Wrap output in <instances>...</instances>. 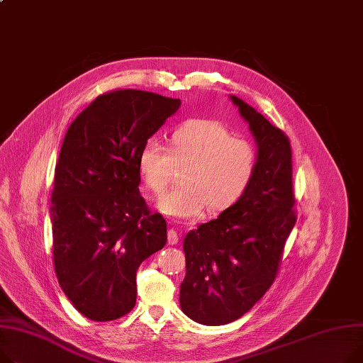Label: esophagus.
<instances>
[{"instance_id":"34e87169","label":"esophagus","mask_w":363,"mask_h":363,"mask_svg":"<svg viewBox=\"0 0 363 363\" xmlns=\"http://www.w3.org/2000/svg\"><path fill=\"white\" fill-rule=\"evenodd\" d=\"M178 240H179L178 232H177L175 229H169V230H167V242H169V245L178 244Z\"/></svg>"}]
</instances>
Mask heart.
Segmentation results:
<instances>
[{"label":"heart","mask_w":363,"mask_h":363,"mask_svg":"<svg viewBox=\"0 0 363 363\" xmlns=\"http://www.w3.org/2000/svg\"><path fill=\"white\" fill-rule=\"evenodd\" d=\"M138 174L153 194L184 171L182 186L167 191L157 208L171 217L194 220L204 211H222L235 204L251 185L257 167L255 144L213 119H188L174 130L169 150L147 141L138 155Z\"/></svg>","instance_id":"heart-1"}]
</instances>
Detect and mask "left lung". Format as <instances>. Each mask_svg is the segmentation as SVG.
<instances>
[{
	"label": "left lung",
	"mask_w": 363,
	"mask_h": 363,
	"mask_svg": "<svg viewBox=\"0 0 363 363\" xmlns=\"http://www.w3.org/2000/svg\"><path fill=\"white\" fill-rule=\"evenodd\" d=\"M232 102L257 140L258 167L242 197L184 240L179 302L204 325L240 318L269 291L298 219L291 140L242 99Z\"/></svg>",
	"instance_id": "1"
}]
</instances>
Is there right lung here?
Wrapping results in <instances>:
<instances>
[{
    "instance_id": "add662e5",
    "label": "right lung",
    "mask_w": 363,
    "mask_h": 363,
    "mask_svg": "<svg viewBox=\"0 0 363 363\" xmlns=\"http://www.w3.org/2000/svg\"><path fill=\"white\" fill-rule=\"evenodd\" d=\"M179 105L152 91L111 90L64 137L51 196L54 269L89 320L127 315L137 299V269L166 244V220L141 197L137 163Z\"/></svg>"
}]
</instances>
